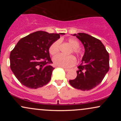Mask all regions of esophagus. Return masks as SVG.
<instances>
[{"mask_svg": "<svg viewBox=\"0 0 121 121\" xmlns=\"http://www.w3.org/2000/svg\"><path fill=\"white\" fill-rule=\"evenodd\" d=\"M64 70L65 72H69V70H70V69H67V68H64Z\"/></svg>", "mask_w": 121, "mask_h": 121, "instance_id": "esophagus-1", "label": "esophagus"}]
</instances>
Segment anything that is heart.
I'll return each instance as SVG.
<instances>
[{
  "mask_svg": "<svg viewBox=\"0 0 121 121\" xmlns=\"http://www.w3.org/2000/svg\"><path fill=\"white\" fill-rule=\"evenodd\" d=\"M68 43L72 48L71 52H73L78 58H81L83 56V53L79 48L80 43L77 40L74 39H69ZM60 40H56L54 41L51 45L49 48V53L51 55H55L59 51ZM53 61L55 65L62 68H70L76 64V59L73 56H65L62 55H58L55 56L53 59Z\"/></svg>",
  "mask_w": 121,
  "mask_h": 121,
  "instance_id": "heart-1",
  "label": "heart"
}]
</instances>
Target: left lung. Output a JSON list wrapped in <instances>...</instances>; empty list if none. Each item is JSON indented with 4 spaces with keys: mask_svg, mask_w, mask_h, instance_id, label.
Listing matches in <instances>:
<instances>
[{
    "mask_svg": "<svg viewBox=\"0 0 121 121\" xmlns=\"http://www.w3.org/2000/svg\"><path fill=\"white\" fill-rule=\"evenodd\" d=\"M81 41L85 48L82 63L78 66L77 77L69 80L74 88L89 91L102 82L109 69V55L99 39L84 33L73 35Z\"/></svg>",
    "mask_w": 121,
    "mask_h": 121,
    "instance_id": "8db88e82",
    "label": "left lung"
}]
</instances>
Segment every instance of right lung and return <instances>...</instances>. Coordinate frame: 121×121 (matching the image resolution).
I'll return each mask as SVG.
<instances>
[{
	"label": "right lung",
	"mask_w": 121,
	"mask_h": 121,
	"mask_svg": "<svg viewBox=\"0 0 121 121\" xmlns=\"http://www.w3.org/2000/svg\"><path fill=\"white\" fill-rule=\"evenodd\" d=\"M44 31L32 33L19 40L11 52L10 68L15 77L25 86L37 89L48 84L54 68L49 48L60 35Z\"/></svg>",
	"instance_id": "obj_1"
}]
</instances>
